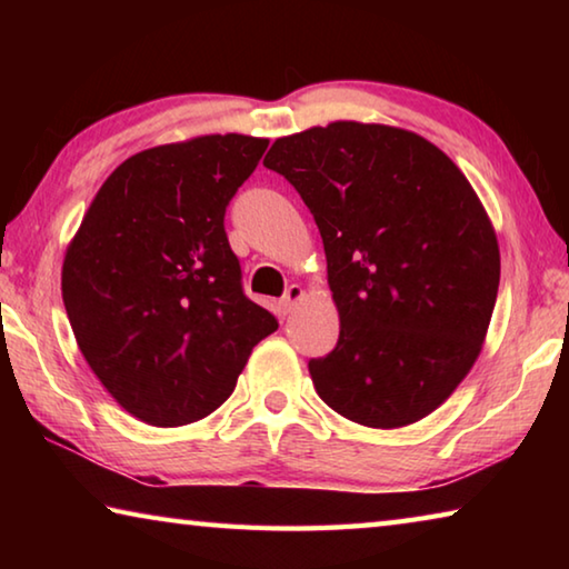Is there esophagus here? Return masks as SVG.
Segmentation results:
<instances>
[{
	"label": "esophagus",
	"instance_id": "1",
	"mask_svg": "<svg viewBox=\"0 0 569 569\" xmlns=\"http://www.w3.org/2000/svg\"><path fill=\"white\" fill-rule=\"evenodd\" d=\"M306 293H303V288L298 286V283H293V286H288L286 288V293H283V298L281 301H278V308H281V313L286 316V313H291L293 311V306L301 301Z\"/></svg>",
	"mask_w": 569,
	"mask_h": 569
}]
</instances>
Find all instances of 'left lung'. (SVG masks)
I'll return each mask as SVG.
<instances>
[{
  "label": "left lung",
  "instance_id": "1",
  "mask_svg": "<svg viewBox=\"0 0 569 569\" xmlns=\"http://www.w3.org/2000/svg\"><path fill=\"white\" fill-rule=\"evenodd\" d=\"M263 166L323 238L341 333L308 363L319 397L371 429L429 417L479 359L497 301L499 243L471 182L421 134L356 120L278 138Z\"/></svg>",
  "mask_w": 569,
  "mask_h": 569
}]
</instances>
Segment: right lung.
<instances>
[{"label": "right lung", "mask_w": 569, "mask_h": 569, "mask_svg": "<svg viewBox=\"0 0 569 569\" xmlns=\"http://www.w3.org/2000/svg\"><path fill=\"white\" fill-rule=\"evenodd\" d=\"M266 148L228 132L138 152L102 182L64 250L77 346L110 397L150 427L213 413L278 329L243 296L223 228Z\"/></svg>", "instance_id": "right-lung-1"}]
</instances>
